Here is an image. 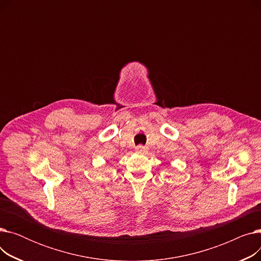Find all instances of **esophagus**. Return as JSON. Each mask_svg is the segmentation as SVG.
<instances>
[{
    "mask_svg": "<svg viewBox=\"0 0 261 261\" xmlns=\"http://www.w3.org/2000/svg\"><path fill=\"white\" fill-rule=\"evenodd\" d=\"M147 150H148V148L145 147V146H142V145H140V146L135 148V151L138 153H145V152H147Z\"/></svg>",
    "mask_w": 261,
    "mask_h": 261,
    "instance_id": "34e87169",
    "label": "esophagus"
}]
</instances>
